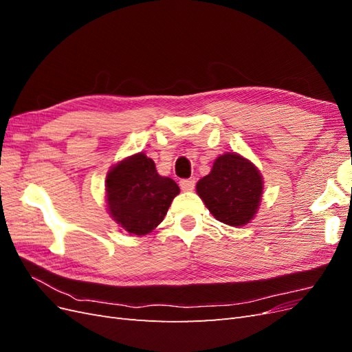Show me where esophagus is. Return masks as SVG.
<instances>
[{"mask_svg":"<svg viewBox=\"0 0 352 352\" xmlns=\"http://www.w3.org/2000/svg\"><path fill=\"white\" fill-rule=\"evenodd\" d=\"M180 188H182V190H192L194 186H195V180L194 179H182L179 182Z\"/></svg>","mask_w":352,"mask_h":352,"instance_id":"esophagus-1","label":"esophagus"}]
</instances>
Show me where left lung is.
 <instances>
[{
	"mask_svg": "<svg viewBox=\"0 0 352 352\" xmlns=\"http://www.w3.org/2000/svg\"><path fill=\"white\" fill-rule=\"evenodd\" d=\"M264 180L252 162L238 153H225L211 172L198 180L197 194L216 220L229 226H245L261 204Z\"/></svg>",
	"mask_w": 352,
	"mask_h": 352,
	"instance_id": "obj_1",
	"label": "left lung"
}]
</instances>
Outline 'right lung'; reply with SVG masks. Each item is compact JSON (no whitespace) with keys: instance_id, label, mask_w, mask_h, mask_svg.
<instances>
[{"instance_id":"1","label":"right lung","mask_w":352,"mask_h":352,"mask_svg":"<svg viewBox=\"0 0 352 352\" xmlns=\"http://www.w3.org/2000/svg\"><path fill=\"white\" fill-rule=\"evenodd\" d=\"M180 192L173 179L160 176L155 163L144 153L117 162L105 177L109 214L131 235L151 233Z\"/></svg>"}]
</instances>
